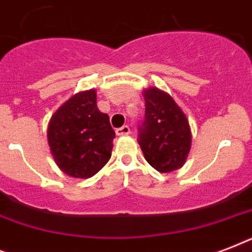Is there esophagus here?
<instances>
[{
  "instance_id": "1",
  "label": "esophagus",
  "mask_w": 252,
  "mask_h": 252,
  "mask_svg": "<svg viewBox=\"0 0 252 252\" xmlns=\"http://www.w3.org/2000/svg\"><path fill=\"white\" fill-rule=\"evenodd\" d=\"M130 133V128L128 126H123L122 128L116 129V134L118 136H128Z\"/></svg>"
}]
</instances>
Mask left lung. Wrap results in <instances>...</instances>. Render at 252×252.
Returning a JSON list of instances; mask_svg holds the SVG:
<instances>
[{"label": "left lung", "instance_id": "1", "mask_svg": "<svg viewBox=\"0 0 252 252\" xmlns=\"http://www.w3.org/2000/svg\"><path fill=\"white\" fill-rule=\"evenodd\" d=\"M145 119L138 133L144 157L159 172H171L184 165L192 134L187 116L175 100L157 87L144 90Z\"/></svg>", "mask_w": 252, "mask_h": 252}]
</instances>
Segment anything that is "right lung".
I'll return each mask as SVG.
<instances>
[{
  "label": "right lung",
  "instance_id": "1",
  "mask_svg": "<svg viewBox=\"0 0 252 252\" xmlns=\"http://www.w3.org/2000/svg\"><path fill=\"white\" fill-rule=\"evenodd\" d=\"M48 145L61 171L73 178H91L111 158L115 130L108 115L96 107L94 89L81 91L53 114Z\"/></svg>",
  "mask_w": 252,
  "mask_h": 252
}]
</instances>
